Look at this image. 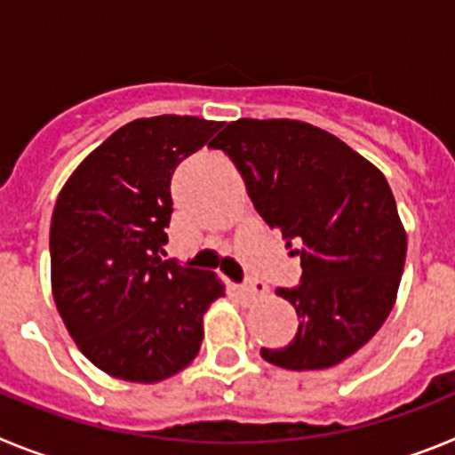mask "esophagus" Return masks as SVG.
I'll list each match as a JSON object with an SVG mask.
<instances>
[{
    "label": "esophagus",
    "instance_id": "1",
    "mask_svg": "<svg viewBox=\"0 0 455 455\" xmlns=\"http://www.w3.org/2000/svg\"><path fill=\"white\" fill-rule=\"evenodd\" d=\"M235 291L239 293V296H246V299H257V296H264V293L268 291L267 284L264 283H248V284H236Z\"/></svg>",
    "mask_w": 455,
    "mask_h": 455
}]
</instances>
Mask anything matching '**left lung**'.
<instances>
[{
  "instance_id": "left-lung-1",
  "label": "left lung",
  "mask_w": 455,
  "mask_h": 455,
  "mask_svg": "<svg viewBox=\"0 0 455 455\" xmlns=\"http://www.w3.org/2000/svg\"><path fill=\"white\" fill-rule=\"evenodd\" d=\"M212 148L235 162L257 214L283 232L303 267L299 287L275 291L296 307L299 332L262 357L291 371L351 357L392 312L408 251L385 175L300 120H235Z\"/></svg>"
}]
</instances>
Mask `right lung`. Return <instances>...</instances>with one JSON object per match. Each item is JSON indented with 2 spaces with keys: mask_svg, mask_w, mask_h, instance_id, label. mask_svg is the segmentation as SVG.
Masks as SVG:
<instances>
[{
  "mask_svg": "<svg viewBox=\"0 0 455 455\" xmlns=\"http://www.w3.org/2000/svg\"><path fill=\"white\" fill-rule=\"evenodd\" d=\"M223 123L155 116L120 127L72 172L50 228L52 293L79 351L108 376L159 383L203 344L225 287L212 271L162 259L171 178Z\"/></svg>",
  "mask_w": 455,
  "mask_h": 455,
  "instance_id": "right-lung-1",
  "label": "right lung"
}]
</instances>
